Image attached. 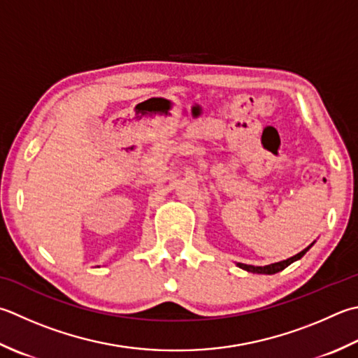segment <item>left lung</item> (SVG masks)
Wrapping results in <instances>:
<instances>
[{"label":"left lung","mask_w":358,"mask_h":358,"mask_svg":"<svg viewBox=\"0 0 358 358\" xmlns=\"http://www.w3.org/2000/svg\"><path fill=\"white\" fill-rule=\"evenodd\" d=\"M315 242H312L309 247L307 248H304L303 251H301V253H298V255H295V256H292V257H289V259H285V261H281V262H275V264H268V265H264V267H259V265H248V264H241V262H237L236 265L239 268H242V270H245V271H250V273H257V275H275V273H278V271H282L285 267H289L290 264H293L295 261H298V259H301L303 257L307 251H309L310 248H312V245H313Z\"/></svg>","instance_id":"left-lung-1"}]
</instances>
